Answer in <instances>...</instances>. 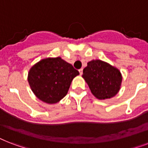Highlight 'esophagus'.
<instances>
[{"label": "esophagus", "instance_id": "obj_1", "mask_svg": "<svg viewBox=\"0 0 148 148\" xmlns=\"http://www.w3.org/2000/svg\"><path fill=\"white\" fill-rule=\"evenodd\" d=\"M79 72H80V74H82V73H83V69L82 68L79 69Z\"/></svg>", "mask_w": 148, "mask_h": 148}]
</instances>
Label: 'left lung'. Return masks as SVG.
<instances>
[{
  "label": "left lung",
  "mask_w": 148,
  "mask_h": 148,
  "mask_svg": "<svg viewBox=\"0 0 148 148\" xmlns=\"http://www.w3.org/2000/svg\"><path fill=\"white\" fill-rule=\"evenodd\" d=\"M83 78L99 100L111 98L119 91L122 76L117 68L101 60H92L83 71Z\"/></svg>",
  "instance_id": "left-lung-1"
}]
</instances>
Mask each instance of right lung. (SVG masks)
<instances>
[{
  "mask_svg": "<svg viewBox=\"0 0 148 148\" xmlns=\"http://www.w3.org/2000/svg\"><path fill=\"white\" fill-rule=\"evenodd\" d=\"M78 74V71L60 57L48 58L31 67L27 80L36 97L52 104L66 96L72 80Z\"/></svg>",
  "mask_w": 148,
  "mask_h": 148,
  "instance_id": "right-lung-1",
  "label": "right lung"
}]
</instances>
